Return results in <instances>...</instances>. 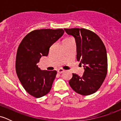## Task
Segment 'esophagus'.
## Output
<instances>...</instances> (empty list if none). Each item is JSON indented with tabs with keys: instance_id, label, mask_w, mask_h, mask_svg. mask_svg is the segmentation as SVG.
<instances>
[{
	"instance_id": "1",
	"label": "esophagus",
	"mask_w": 121,
	"mask_h": 121,
	"mask_svg": "<svg viewBox=\"0 0 121 121\" xmlns=\"http://www.w3.org/2000/svg\"><path fill=\"white\" fill-rule=\"evenodd\" d=\"M65 70H64L63 69H61V68H60V69H59L57 70V73H63L64 72Z\"/></svg>"
}]
</instances>
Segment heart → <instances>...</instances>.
<instances>
[{
    "mask_svg": "<svg viewBox=\"0 0 121 121\" xmlns=\"http://www.w3.org/2000/svg\"><path fill=\"white\" fill-rule=\"evenodd\" d=\"M72 40V39L70 38V37H67V38H65L63 41H66V40Z\"/></svg>",
    "mask_w": 121,
    "mask_h": 121,
    "instance_id": "heart-1",
    "label": "heart"
}]
</instances>
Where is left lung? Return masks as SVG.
<instances>
[{"label": "left lung", "instance_id": "8db88e82", "mask_svg": "<svg viewBox=\"0 0 121 121\" xmlns=\"http://www.w3.org/2000/svg\"><path fill=\"white\" fill-rule=\"evenodd\" d=\"M66 34L74 37L77 60L83 64L82 76L73 73L69 80L70 87L83 95L91 94L99 89L108 72V58L105 45L99 37L85 28L64 29Z\"/></svg>", "mask_w": 121, "mask_h": 121}]
</instances>
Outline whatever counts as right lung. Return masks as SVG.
I'll use <instances>...</instances> for the list:
<instances>
[{
	"mask_svg": "<svg viewBox=\"0 0 121 121\" xmlns=\"http://www.w3.org/2000/svg\"><path fill=\"white\" fill-rule=\"evenodd\" d=\"M62 29H41L27 34L18 47L16 71L24 89L32 96L40 98L51 91L56 70H41L37 64L47 56L51 45L63 35Z\"/></svg>",
	"mask_w": 121,
	"mask_h": 121,
	"instance_id": "right-lung-1",
	"label": "right lung"
}]
</instances>
